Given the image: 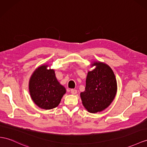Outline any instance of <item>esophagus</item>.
<instances>
[{
	"label": "esophagus",
	"mask_w": 147,
	"mask_h": 147,
	"mask_svg": "<svg viewBox=\"0 0 147 147\" xmlns=\"http://www.w3.org/2000/svg\"><path fill=\"white\" fill-rule=\"evenodd\" d=\"M71 94H73V95H75V94H77V90H76V89H71Z\"/></svg>",
	"instance_id": "esophagus-1"
}]
</instances>
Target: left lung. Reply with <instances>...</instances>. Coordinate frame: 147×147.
<instances>
[{
    "label": "left lung",
    "mask_w": 147,
    "mask_h": 147,
    "mask_svg": "<svg viewBox=\"0 0 147 147\" xmlns=\"http://www.w3.org/2000/svg\"><path fill=\"white\" fill-rule=\"evenodd\" d=\"M88 72L84 92L80 93L82 103L89 112H102L110 106L117 91V80L111 67L106 63L93 61Z\"/></svg>",
    "instance_id": "1"
}]
</instances>
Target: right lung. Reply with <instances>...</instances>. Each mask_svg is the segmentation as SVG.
<instances>
[{
    "label": "right lung",
    "instance_id": "obj_1",
    "mask_svg": "<svg viewBox=\"0 0 147 147\" xmlns=\"http://www.w3.org/2000/svg\"><path fill=\"white\" fill-rule=\"evenodd\" d=\"M48 66L45 64L36 68L28 83L29 92L33 102L45 110L57 107L66 92L65 88L56 79L55 70L48 69Z\"/></svg>",
    "mask_w": 147,
    "mask_h": 147
}]
</instances>
